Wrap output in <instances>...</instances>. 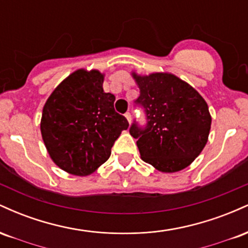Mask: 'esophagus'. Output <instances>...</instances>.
Segmentation results:
<instances>
[{
    "instance_id": "obj_1",
    "label": "esophagus",
    "mask_w": 248,
    "mask_h": 248,
    "mask_svg": "<svg viewBox=\"0 0 248 248\" xmlns=\"http://www.w3.org/2000/svg\"><path fill=\"white\" fill-rule=\"evenodd\" d=\"M124 116H126L127 121H128V122H129V124H130V122H132V114H130V113H129V112H127V113H126V114H124Z\"/></svg>"
}]
</instances>
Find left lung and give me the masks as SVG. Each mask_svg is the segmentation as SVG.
<instances>
[{
    "mask_svg": "<svg viewBox=\"0 0 248 248\" xmlns=\"http://www.w3.org/2000/svg\"><path fill=\"white\" fill-rule=\"evenodd\" d=\"M140 88L139 105L144 107L147 126L133 124L129 133L138 139L141 158L161 172L189 167L209 139L211 115L197 91L168 72L148 76L132 72Z\"/></svg>",
    "mask_w": 248,
    "mask_h": 248,
    "instance_id": "1",
    "label": "left lung"
}]
</instances>
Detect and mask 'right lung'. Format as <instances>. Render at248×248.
Returning <instances> with one entry per match:
<instances>
[{
  "instance_id": "1",
  "label": "right lung",
  "mask_w": 248,
  "mask_h": 248,
  "mask_svg": "<svg viewBox=\"0 0 248 248\" xmlns=\"http://www.w3.org/2000/svg\"><path fill=\"white\" fill-rule=\"evenodd\" d=\"M104 78L98 70H77L55 88L43 107V141L51 160L71 175L94 172L129 126L115 112V96L104 92Z\"/></svg>"
}]
</instances>
